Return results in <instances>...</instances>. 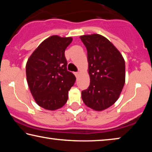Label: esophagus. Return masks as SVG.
Wrapping results in <instances>:
<instances>
[{
    "instance_id": "1",
    "label": "esophagus",
    "mask_w": 152,
    "mask_h": 152,
    "mask_svg": "<svg viewBox=\"0 0 152 152\" xmlns=\"http://www.w3.org/2000/svg\"><path fill=\"white\" fill-rule=\"evenodd\" d=\"M74 74H75V76H76V77H78V76H79V74H80V72H74Z\"/></svg>"
}]
</instances>
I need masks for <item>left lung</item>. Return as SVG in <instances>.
<instances>
[{
    "instance_id": "obj_1",
    "label": "left lung",
    "mask_w": 152,
    "mask_h": 152,
    "mask_svg": "<svg viewBox=\"0 0 152 152\" xmlns=\"http://www.w3.org/2000/svg\"><path fill=\"white\" fill-rule=\"evenodd\" d=\"M87 50L91 82L82 91L86 106L102 110L117 101L125 84V64L122 55L107 38L99 34L83 35Z\"/></svg>"
}]
</instances>
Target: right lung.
<instances>
[{
	"instance_id": "1",
	"label": "right lung",
	"mask_w": 152,
	"mask_h": 152,
	"mask_svg": "<svg viewBox=\"0 0 152 152\" xmlns=\"http://www.w3.org/2000/svg\"><path fill=\"white\" fill-rule=\"evenodd\" d=\"M72 38L51 36L30 56L26 65L27 83L39 106L56 110L66 103L68 91L76 81L67 70L65 50Z\"/></svg>"
}]
</instances>
